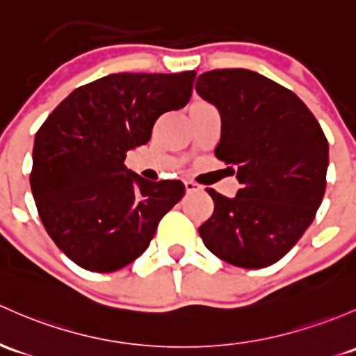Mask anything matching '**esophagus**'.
<instances>
[{"instance_id": "obj_1", "label": "esophagus", "mask_w": 356, "mask_h": 356, "mask_svg": "<svg viewBox=\"0 0 356 356\" xmlns=\"http://www.w3.org/2000/svg\"><path fill=\"white\" fill-rule=\"evenodd\" d=\"M184 186H186V191H188V193H194V191L201 189L200 186H197L196 182H193V181H184Z\"/></svg>"}]
</instances>
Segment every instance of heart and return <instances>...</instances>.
<instances>
[{"label":"heart","instance_id":"b5f03b06","mask_svg":"<svg viewBox=\"0 0 356 356\" xmlns=\"http://www.w3.org/2000/svg\"><path fill=\"white\" fill-rule=\"evenodd\" d=\"M201 104H207V102H203V100H197V102L194 104V106H201Z\"/></svg>","mask_w":356,"mask_h":356}]
</instances>
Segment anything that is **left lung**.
I'll return each mask as SVG.
<instances>
[{
	"label": "left lung",
	"instance_id": "8db88e82",
	"mask_svg": "<svg viewBox=\"0 0 356 356\" xmlns=\"http://www.w3.org/2000/svg\"><path fill=\"white\" fill-rule=\"evenodd\" d=\"M196 92L216 106V159L235 167L237 196L207 189L215 209L200 227L204 245L238 268L275 264L312 223L326 193L327 140L291 90L250 70H213Z\"/></svg>",
	"mask_w": 356,
	"mask_h": 356
}]
</instances>
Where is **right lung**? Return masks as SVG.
<instances>
[{
  "mask_svg": "<svg viewBox=\"0 0 356 356\" xmlns=\"http://www.w3.org/2000/svg\"><path fill=\"white\" fill-rule=\"evenodd\" d=\"M196 71L114 73L81 85L33 141L30 188L40 222L78 266L112 273L147 250L181 181L152 182L124 167L155 122L189 102Z\"/></svg>",
  "mask_w": 356,
  "mask_h": 356,
  "instance_id": "obj_1",
  "label": "right lung"
}]
</instances>
